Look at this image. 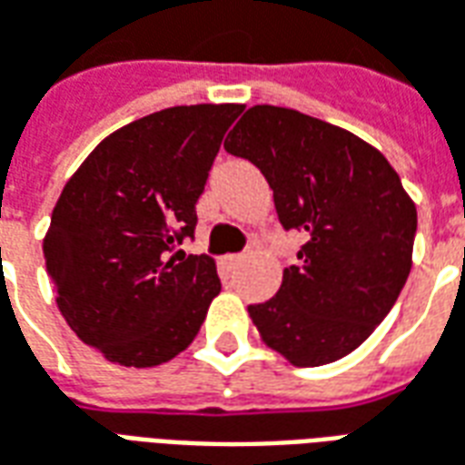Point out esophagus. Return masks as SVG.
Segmentation results:
<instances>
[{
    "mask_svg": "<svg viewBox=\"0 0 465 465\" xmlns=\"http://www.w3.org/2000/svg\"><path fill=\"white\" fill-rule=\"evenodd\" d=\"M240 262H242V255H225V258H223V265H225L227 270H235Z\"/></svg>",
    "mask_w": 465,
    "mask_h": 465,
    "instance_id": "34e87169",
    "label": "esophagus"
}]
</instances>
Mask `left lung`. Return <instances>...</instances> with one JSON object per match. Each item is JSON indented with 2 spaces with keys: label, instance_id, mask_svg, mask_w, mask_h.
I'll list each match as a JSON object with an SVG mask.
<instances>
[{
  "label": "left lung",
  "instance_id": "8db88e82",
  "mask_svg": "<svg viewBox=\"0 0 465 465\" xmlns=\"http://www.w3.org/2000/svg\"><path fill=\"white\" fill-rule=\"evenodd\" d=\"M225 150L265 174L280 225L305 235L278 295L250 305L262 341L298 368L353 353L406 285L416 205L383 154L288 107L255 104Z\"/></svg>",
  "mask_w": 465,
  "mask_h": 465
}]
</instances>
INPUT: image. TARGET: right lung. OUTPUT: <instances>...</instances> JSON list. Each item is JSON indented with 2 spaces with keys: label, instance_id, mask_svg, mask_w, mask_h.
<instances>
[{
  "label": "right lung",
  "instance_id": "right-lung-1",
  "mask_svg": "<svg viewBox=\"0 0 465 465\" xmlns=\"http://www.w3.org/2000/svg\"><path fill=\"white\" fill-rule=\"evenodd\" d=\"M242 104L153 112L104 137L52 210L45 260L59 312L112 363L183 353L220 292L215 260L177 250Z\"/></svg>",
  "mask_w": 465,
  "mask_h": 465
}]
</instances>
